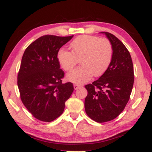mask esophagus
Returning a JSON list of instances; mask_svg holds the SVG:
<instances>
[{
  "label": "esophagus",
  "instance_id": "obj_1",
  "mask_svg": "<svg viewBox=\"0 0 152 152\" xmlns=\"http://www.w3.org/2000/svg\"><path fill=\"white\" fill-rule=\"evenodd\" d=\"M81 86L80 85H78V84H74V89L75 90H76V89H78V88H80V87Z\"/></svg>",
  "mask_w": 152,
  "mask_h": 152
}]
</instances>
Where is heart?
Segmentation results:
<instances>
[{
    "label": "heart",
    "mask_w": 152,
    "mask_h": 152,
    "mask_svg": "<svg viewBox=\"0 0 152 152\" xmlns=\"http://www.w3.org/2000/svg\"><path fill=\"white\" fill-rule=\"evenodd\" d=\"M72 51L61 49L58 51V60L64 70L70 72L80 60L82 65L71 72L67 78L74 83L82 84L92 76L102 75L111 62L113 49L106 38L93 35H81L71 43Z\"/></svg>",
    "instance_id": "1"
}]
</instances>
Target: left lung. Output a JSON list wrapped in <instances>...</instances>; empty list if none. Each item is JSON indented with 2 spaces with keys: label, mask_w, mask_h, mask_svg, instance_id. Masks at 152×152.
Listing matches in <instances>:
<instances>
[{
  "label": "left lung",
  "mask_w": 152,
  "mask_h": 152,
  "mask_svg": "<svg viewBox=\"0 0 152 152\" xmlns=\"http://www.w3.org/2000/svg\"><path fill=\"white\" fill-rule=\"evenodd\" d=\"M111 43L113 54L109 68L92 84L85 85L84 101L88 116L98 123L114 119L124 110L132 93L134 72L132 57L125 45L109 32H102Z\"/></svg>",
  "instance_id": "obj_1"
}]
</instances>
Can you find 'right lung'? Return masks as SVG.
<instances>
[{
  "mask_svg": "<svg viewBox=\"0 0 152 152\" xmlns=\"http://www.w3.org/2000/svg\"><path fill=\"white\" fill-rule=\"evenodd\" d=\"M73 35L42 36L26 48L18 72L23 104L35 119L51 122L62 114L74 91L72 82L62 83L64 72L58 60L60 49Z\"/></svg>",
  "mask_w": 152,
  "mask_h": 152,
  "instance_id": "add662e5",
  "label": "right lung"
}]
</instances>
